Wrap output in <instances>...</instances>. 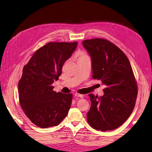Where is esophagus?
Instances as JSON below:
<instances>
[{
	"instance_id": "34e87169",
	"label": "esophagus",
	"mask_w": 152,
	"mask_h": 152,
	"mask_svg": "<svg viewBox=\"0 0 152 152\" xmlns=\"http://www.w3.org/2000/svg\"><path fill=\"white\" fill-rule=\"evenodd\" d=\"M75 96H77V97H80L81 98H83V94H79V93H75Z\"/></svg>"
}]
</instances>
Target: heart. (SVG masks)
I'll return each mask as SVG.
<instances>
[{
  "mask_svg": "<svg viewBox=\"0 0 152 152\" xmlns=\"http://www.w3.org/2000/svg\"><path fill=\"white\" fill-rule=\"evenodd\" d=\"M85 56H87L86 55H85L84 53H79V58H83V57H85Z\"/></svg>",
  "mask_w": 152,
  "mask_h": 152,
  "instance_id": "b5f03b06",
  "label": "heart"
}]
</instances>
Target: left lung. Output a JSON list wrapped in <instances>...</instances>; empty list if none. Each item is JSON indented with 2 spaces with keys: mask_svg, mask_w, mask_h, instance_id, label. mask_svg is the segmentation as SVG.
<instances>
[{
  "mask_svg": "<svg viewBox=\"0 0 152 152\" xmlns=\"http://www.w3.org/2000/svg\"><path fill=\"white\" fill-rule=\"evenodd\" d=\"M82 43L91 56L93 78L106 86L102 96L89 94L88 122L95 130H113L128 118L135 106L138 88L130 63L120 48L106 39Z\"/></svg>",
  "mask_w": 152,
  "mask_h": 152,
  "instance_id": "8db88e82",
  "label": "left lung"
}]
</instances>
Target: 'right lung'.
I'll use <instances>...</instances> for the list:
<instances>
[{
  "instance_id": "right-lung-1",
  "label": "right lung",
  "mask_w": 152,
  "mask_h": 152,
  "mask_svg": "<svg viewBox=\"0 0 152 152\" xmlns=\"http://www.w3.org/2000/svg\"><path fill=\"white\" fill-rule=\"evenodd\" d=\"M74 42H51L39 48L24 66L18 83L19 99L26 115L36 126L58 125L70 109L72 94L56 93L51 85L75 51Z\"/></svg>"
}]
</instances>
